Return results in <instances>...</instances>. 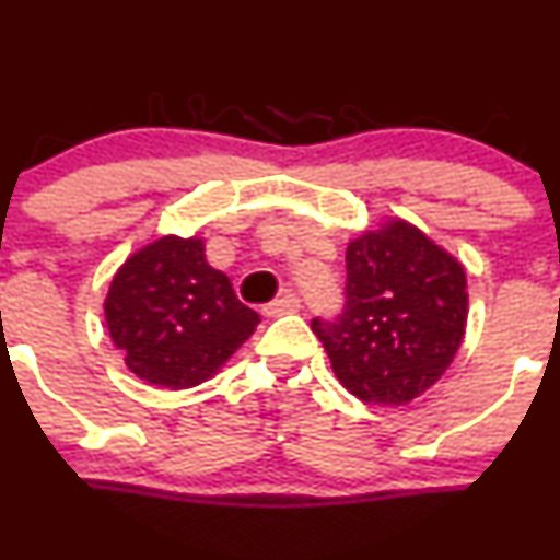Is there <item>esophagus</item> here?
Listing matches in <instances>:
<instances>
[{
    "mask_svg": "<svg viewBox=\"0 0 560 560\" xmlns=\"http://www.w3.org/2000/svg\"><path fill=\"white\" fill-rule=\"evenodd\" d=\"M296 310H299V296H296V293H282L280 299H275V302H269L267 307H264V315L275 318V315L296 313Z\"/></svg>",
    "mask_w": 560,
    "mask_h": 560,
    "instance_id": "34e87169",
    "label": "esophagus"
}]
</instances>
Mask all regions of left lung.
Returning a JSON list of instances; mask_svg holds the SVG:
<instances>
[{
    "label": "left lung",
    "instance_id": "8db88e82",
    "mask_svg": "<svg viewBox=\"0 0 560 560\" xmlns=\"http://www.w3.org/2000/svg\"><path fill=\"white\" fill-rule=\"evenodd\" d=\"M346 307L313 318L337 381L373 406L428 392L466 335V269L428 234L395 218L346 250Z\"/></svg>",
    "mask_w": 560,
    "mask_h": 560
}]
</instances>
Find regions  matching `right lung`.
Listing matches in <instances>:
<instances>
[{
    "instance_id": "right-lung-1",
    "label": "right lung",
    "mask_w": 560,
    "mask_h": 560,
    "mask_svg": "<svg viewBox=\"0 0 560 560\" xmlns=\"http://www.w3.org/2000/svg\"><path fill=\"white\" fill-rule=\"evenodd\" d=\"M103 307L127 368L165 389L212 378L261 320L236 299L231 280L209 267L198 236H160L132 253Z\"/></svg>"
}]
</instances>
